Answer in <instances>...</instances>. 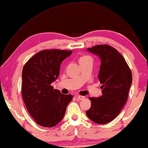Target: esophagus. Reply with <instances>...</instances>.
<instances>
[{
	"label": "esophagus",
	"mask_w": 148,
	"mask_h": 148,
	"mask_svg": "<svg viewBox=\"0 0 148 148\" xmlns=\"http://www.w3.org/2000/svg\"><path fill=\"white\" fill-rule=\"evenodd\" d=\"M76 98L78 100H83L84 99V97H83V96H80V95H77Z\"/></svg>",
	"instance_id": "esophagus-1"
}]
</instances>
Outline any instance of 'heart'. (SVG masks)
<instances>
[{
  "mask_svg": "<svg viewBox=\"0 0 148 148\" xmlns=\"http://www.w3.org/2000/svg\"><path fill=\"white\" fill-rule=\"evenodd\" d=\"M88 58H90L88 57V56H82V57L80 58V62L83 61V60H86V59H88Z\"/></svg>",
  "mask_w": 148,
  "mask_h": 148,
  "instance_id": "obj_1",
  "label": "heart"
}]
</instances>
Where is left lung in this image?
<instances>
[{
	"instance_id": "left-lung-1",
	"label": "left lung",
	"mask_w": 148,
	"mask_h": 148,
	"mask_svg": "<svg viewBox=\"0 0 148 148\" xmlns=\"http://www.w3.org/2000/svg\"><path fill=\"white\" fill-rule=\"evenodd\" d=\"M87 50L101 60L98 78L103 95L89 98L91 107L86 113L96 123L105 124L117 116L127 101L132 74L125 58L114 47L97 45Z\"/></svg>"
}]
</instances>
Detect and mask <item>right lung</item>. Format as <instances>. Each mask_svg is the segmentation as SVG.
<instances>
[{
  "instance_id": "obj_1",
  "label": "right lung",
  "mask_w": 148,
  "mask_h": 148,
  "mask_svg": "<svg viewBox=\"0 0 148 148\" xmlns=\"http://www.w3.org/2000/svg\"><path fill=\"white\" fill-rule=\"evenodd\" d=\"M72 53L71 50H42L23 66V99L30 115L39 125L52 127L59 123L73 99L72 95L62 94L51 85L59 76L62 62Z\"/></svg>"
}]
</instances>
